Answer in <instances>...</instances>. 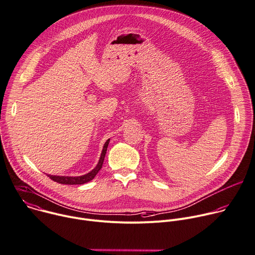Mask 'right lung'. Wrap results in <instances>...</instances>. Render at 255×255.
Listing matches in <instances>:
<instances>
[{"instance_id": "add662e5", "label": "right lung", "mask_w": 255, "mask_h": 255, "mask_svg": "<svg viewBox=\"0 0 255 255\" xmlns=\"http://www.w3.org/2000/svg\"><path fill=\"white\" fill-rule=\"evenodd\" d=\"M110 139H108L106 141V143L104 144L103 150H102V154L101 157L99 159V162L97 164V166L93 169V170L87 174L82 175V176H77V177H70V176H54V175H48V177H50L53 181L58 182L60 184H68V185H75V184H84V183H87L89 181H91L96 174L99 172L100 169L102 168L103 162H104V158L106 155V151L108 148V144H109Z\"/></svg>"}]
</instances>
